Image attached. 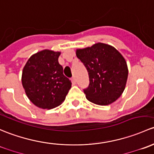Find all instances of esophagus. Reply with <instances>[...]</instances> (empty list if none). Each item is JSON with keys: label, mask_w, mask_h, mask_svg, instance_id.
I'll use <instances>...</instances> for the list:
<instances>
[{"label": "esophagus", "mask_w": 154, "mask_h": 154, "mask_svg": "<svg viewBox=\"0 0 154 154\" xmlns=\"http://www.w3.org/2000/svg\"><path fill=\"white\" fill-rule=\"evenodd\" d=\"M71 81H72V84H75V82H76V80H75V77H72V79H71Z\"/></svg>", "instance_id": "1"}]
</instances>
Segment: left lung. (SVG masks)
<instances>
[{"mask_svg":"<svg viewBox=\"0 0 154 154\" xmlns=\"http://www.w3.org/2000/svg\"><path fill=\"white\" fill-rule=\"evenodd\" d=\"M75 53L89 74L90 85L84 90L87 99L102 106L116 101L124 92L128 75L123 55L112 46L101 42L77 49Z\"/></svg>","mask_w":154,"mask_h":154,"instance_id":"1","label":"left lung"}]
</instances>
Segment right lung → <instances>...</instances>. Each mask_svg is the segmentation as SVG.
<instances>
[{
  "mask_svg": "<svg viewBox=\"0 0 154 154\" xmlns=\"http://www.w3.org/2000/svg\"><path fill=\"white\" fill-rule=\"evenodd\" d=\"M61 52L44 50L33 54L22 72V85L33 104L39 108L52 109L62 104L71 83L58 63Z\"/></svg>",
  "mask_w": 154,
  "mask_h": 154,
  "instance_id": "add662e5",
  "label": "right lung"
}]
</instances>
